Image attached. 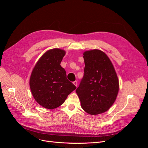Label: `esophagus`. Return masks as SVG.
I'll use <instances>...</instances> for the list:
<instances>
[{
  "mask_svg": "<svg viewBox=\"0 0 148 148\" xmlns=\"http://www.w3.org/2000/svg\"><path fill=\"white\" fill-rule=\"evenodd\" d=\"M73 83L77 87V85H78V82H77V81H75V82H73Z\"/></svg>",
  "mask_w": 148,
  "mask_h": 148,
  "instance_id": "obj_1",
  "label": "esophagus"
}]
</instances>
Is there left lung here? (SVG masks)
Wrapping results in <instances>:
<instances>
[{"mask_svg": "<svg viewBox=\"0 0 148 148\" xmlns=\"http://www.w3.org/2000/svg\"><path fill=\"white\" fill-rule=\"evenodd\" d=\"M84 75L76 90L83 109L91 115L105 112L119 92V79L104 52L97 49L84 52Z\"/></svg>", "mask_w": 148, "mask_h": 148, "instance_id": "left-lung-1", "label": "left lung"}]
</instances>
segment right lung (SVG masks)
Returning <instances> with one entry per match:
<instances>
[{
  "mask_svg": "<svg viewBox=\"0 0 148 148\" xmlns=\"http://www.w3.org/2000/svg\"><path fill=\"white\" fill-rule=\"evenodd\" d=\"M65 54L64 50L53 49L40 58L31 75L29 86L36 102L46 109L61 106L69 95L77 88L66 78L60 65Z\"/></svg>",
  "mask_w": 148,
  "mask_h": 148,
  "instance_id": "add662e5",
  "label": "right lung"
}]
</instances>
